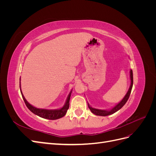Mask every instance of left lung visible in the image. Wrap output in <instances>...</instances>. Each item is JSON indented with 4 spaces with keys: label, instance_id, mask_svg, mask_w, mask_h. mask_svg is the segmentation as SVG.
<instances>
[{
    "label": "left lung",
    "instance_id": "obj_1",
    "mask_svg": "<svg viewBox=\"0 0 156 156\" xmlns=\"http://www.w3.org/2000/svg\"><path fill=\"white\" fill-rule=\"evenodd\" d=\"M130 79H131V84H130V87H129V88L128 90V91H127V94H126V96H124V98L123 99H122V101L120 103H118V104L116 106H115L114 107H113L112 109H111L110 111L98 109V108H92V107H90L88 104V107L90 108V110L91 112L94 115H98V116H105L112 115V114H113V113H115L116 111L120 110V108L126 104V103L127 102V101L128 100V99H129V96H130L131 92L132 87H133V72H132L131 69L130 70Z\"/></svg>",
    "mask_w": 156,
    "mask_h": 156
}]
</instances>
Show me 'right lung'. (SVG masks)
<instances>
[{"instance_id": "1", "label": "right lung", "mask_w": 156, "mask_h": 156, "mask_svg": "<svg viewBox=\"0 0 156 156\" xmlns=\"http://www.w3.org/2000/svg\"><path fill=\"white\" fill-rule=\"evenodd\" d=\"M20 86L21 87V84H20ZM21 93L23 100H24L27 107L32 112H33L34 114L37 116H39L40 117L43 118V119H49V120H56L63 117L64 116H65L66 114V112L69 108V100H70V96H71V94H72V91L69 92V95L67 98L66 101V103L64 105V107L60 108V109H55V110H48V109H45V108H38L34 107V106L31 105L30 103L26 100V99L25 98L24 96H23V94L21 92Z\"/></svg>"}]
</instances>
